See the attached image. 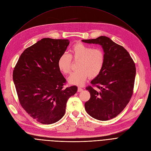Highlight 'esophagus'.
<instances>
[{
	"label": "esophagus",
	"instance_id": "1",
	"mask_svg": "<svg viewBox=\"0 0 151 151\" xmlns=\"http://www.w3.org/2000/svg\"><path fill=\"white\" fill-rule=\"evenodd\" d=\"M83 89L81 88H80V87H79V88H78V92H82L83 91Z\"/></svg>",
	"mask_w": 151,
	"mask_h": 151
}]
</instances>
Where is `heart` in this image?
<instances>
[{"instance_id":"obj_1","label":"heart","mask_w":151,"mask_h":151,"mask_svg":"<svg viewBox=\"0 0 151 151\" xmlns=\"http://www.w3.org/2000/svg\"><path fill=\"white\" fill-rule=\"evenodd\" d=\"M79 61L77 65L78 71L71 73L68 78L71 84L83 85L87 78H94L97 76L104 67L105 54L100 48L92 47L79 43L73 46L68 54H63L59 58L58 65L60 71L68 75L71 70V59Z\"/></svg>"}]
</instances>
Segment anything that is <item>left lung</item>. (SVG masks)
I'll return each instance as SVG.
<instances>
[{"label":"left lung","mask_w":151,"mask_h":151,"mask_svg":"<svg viewBox=\"0 0 151 151\" xmlns=\"http://www.w3.org/2000/svg\"><path fill=\"white\" fill-rule=\"evenodd\" d=\"M82 42L101 45L105 54L104 67L91 82L97 89L91 86L86 88L91 98L85 103V109L94 119L108 121L120 114L129 104L133 94L135 64L123 46L107 37Z\"/></svg>","instance_id":"obj_1"}]
</instances>
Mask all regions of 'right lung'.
Masks as SVG:
<instances>
[{
  "label": "right lung",
  "mask_w": 151,
  "mask_h": 151,
  "mask_svg": "<svg viewBox=\"0 0 151 151\" xmlns=\"http://www.w3.org/2000/svg\"><path fill=\"white\" fill-rule=\"evenodd\" d=\"M70 43L68 39L42 38L21 54L13 79L22 107L43 124L59 121L64 116L68 99L75 86L63 89L66 80L58 62Z\"/></svg>",
  "instance_id": "1"
}]
</instances>
